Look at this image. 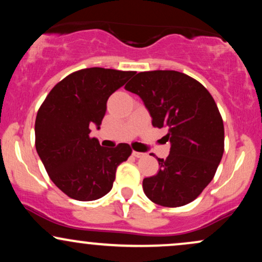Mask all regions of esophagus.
Returning a JSON list of instances; mask_svg holds the SVG:
<instances>
[{
    "mask_svg": "<svg viewBox=\"0 0 262 262\" xmlns=\"http://www.w3.org/2000/svg\"><path fill=\"white\" fill-rule=\"evenodd\" d=\"M133 155L135 156V158H144V156H145V154H144V152H139V151H133Z\"/></svg>",
    "mask_w": 262,
    "mask_h": 262,
    "instance_id": "1",
    "label": "esophagus"
}]
</instances>
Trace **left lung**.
Segmentation results:
<instances>
[{"label":"left lung","mask_w":262,"mask_h":262,"mask_svg":"<svg viewBox=\"0 0 262 262\" xmlns=\"http://www.w3.org/2000/svg\"><path fill=\"white\" fill-rule=\"evenodd\" d=\"M125 90L143 100L152 125L166 128L170 154L159 171L143 180L144 193L164 207L185 206L202 193L224 152V125L212 95L202 83L173 70L144 71Z\"/></svg>","instance_id":"1"}]
</instances>
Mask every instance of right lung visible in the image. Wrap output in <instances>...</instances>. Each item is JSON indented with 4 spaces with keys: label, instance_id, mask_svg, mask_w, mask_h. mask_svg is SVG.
Instances as JSON below:
<instances>
[{
    "label": "right lung",
    "instance_id": "1",
    "mask_svg": "<svg viewBox=\"0 0 262 262\" xmlns=\"http://www.w3.org/2000/svg\"><path fill=\"white\" fill-rule=\"evenodd\" d=\"M134 71L90 68L75 71L56 83L35 118V149L50 180L70 198L95 201L112 189L117 167L132 154L121 143L104 148L92 138L100 128L107 100Z\"/></svg>",
    "mask_w": 262,
    "mask_h": 262
}]
</instances>
